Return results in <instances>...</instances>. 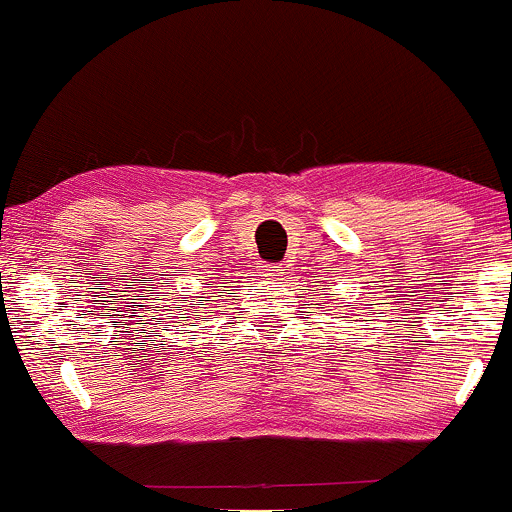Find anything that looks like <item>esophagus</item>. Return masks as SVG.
Returning a JSON list of instances; mask_svg holds the SVG:
<instances>
[{
  "label": "esophagus",
  "instance_id": "34e87169",
  "mask_svg": "<svg viewBox=\"0 0 512 512\" xmlns=\"http://www.w3.org/2000/svg\"><path fill=\"white\" fill-rule=\"evenodd\" d=\"M284 274V270L279 265H265V277H272V279H279Z\"/></svg>",
  "mask_w": 512,
  "mask_h": 512
}]
</instances>
